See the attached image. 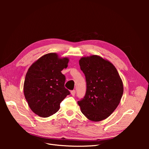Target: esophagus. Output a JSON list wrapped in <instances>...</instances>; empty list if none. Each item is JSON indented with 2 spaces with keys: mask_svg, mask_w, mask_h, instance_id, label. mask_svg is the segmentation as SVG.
Listing matches in <instances>:
<instances>
[{
  "mask_svg": "<svg viewBox=\"0 0 149 149\" xmlns=\"http://www.w3.org/2000/svg\"><path fill=\"white\" fill-rule=\"evenodd\" d=\"M75 93H76V91L75 90H72L71 91V94L72 96H74L75 95Z\"/></svg>",
  "mask_w": 149,
  "mask_h": 149,
  "instance_id": "esophagus-1",
  "label": "esophagus"
}]
</instances>
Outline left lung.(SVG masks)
Returning a JSON list of instances; mask_svg holds the SVG:
<instances>
[{
  "mask_svg": "<svg viewBox=\"0 0 149 149\" xmlns=\"http://www.w3.org/2000/svg\"><path fill=\"white\" fill-rule=\"evenodd\" d=\"M80 68L86 81V91L78 104L81 111L94 122L107 118L118 106L124 92L123 83L115 66L97 55L82 57Z\"/></svg>",
  "mask_w": 149,
  "mask_h": 149,
  "instance_id": "left-lung-1",
  "label": "left lung"
}]
</instances>
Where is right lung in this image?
Masks as SVG:
<instances>
[{
    "label": "right lung",
    "mask_w": 149,
    "mask_h": 149,
    "mask_svg": "<svg viewBox=\"0 0 149 149\" xmlns=\"http://www.w3.org/2000/svg\"><path fill=\"white\" fill-rule=\"evenodd\" d=\"M69 59L56 53H48L30 66L24 84V96L35 114L47 118L59 110L61 102L70 94L65 88V76L61 71Z\"/></svg>",
    "instance_id": "obj_1"
}]
</instances>
